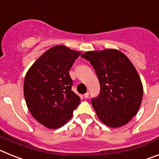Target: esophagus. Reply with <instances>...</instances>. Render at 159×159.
<instances>
[{"label": "esophagus", "mask_w": 159, "mask_h": 159, "mask_svg": "<svg viewBox=\"0 0 159 159\" xmlns=\"http://www.w3.org/2000/svg\"><path fill=\"white\" fill-rule=\"evenodd\" d=\"M84 97L85 98V99H88V97H89V93H88V92H86V93L84 95Z\"/></svg>", "instance_id": "34e87169"}]
</instances>
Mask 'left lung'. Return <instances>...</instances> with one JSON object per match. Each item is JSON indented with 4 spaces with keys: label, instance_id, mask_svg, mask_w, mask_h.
<instances>
[{
    "label": "left lung",
    "instance_id": "left-lung-1",
    "mask_svg": "<svg viewBox=\"0 0 159 159\" xmlns=\"http://www.w3.org/2000/svg\"><path fill=\"white\" fill-rule=\"evenodd\" d=\"M81 57L93 66L100 84L99 96L92 99L97 117L112 128L128 123L139 111L143 95L134 66L117 49L87 52Z\"/></svg>",
    "mask_w": 159,
    "mask_h": 159
}]
</instances>
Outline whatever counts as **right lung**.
Returning <instances> with one entry per match:
<instances>
[{
  "label": "right lung",
  "mask_w": 159,
  "mask_h": 159,
  "mask_svg": "<svg viewBox=\"0 0 159 159\" xmlns=\"http://www.w3.org/2000/svg\"><path fill=\"white\" fill-rule=\"evenodd\" d=\"M80 54L64 45L54 46L26 73L24 95L28 109L36 121L48 128L63 127L80 102V98L71 91L72 80L68 72Z\"/></svg>",
  "instance_id": "obj_1"
}]
</instances>
